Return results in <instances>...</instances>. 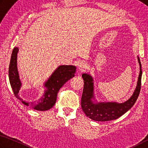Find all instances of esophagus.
<instances>
[{"label": "esophagus", "mask_w": 148, "mask_h": 148, "mask_svg": "<svg viewBox=\"0 0 148 148\" xmlns=\"http://www.w3.org/2000/svg\"><path fill=\"white\" fill-rule=\"evenodd\" d=\"M87 64L85 63V62H79L78 64V69L80 70V71H84L85 69H87Z\"/></svg>", "instance_id": "1"}]
</instances>
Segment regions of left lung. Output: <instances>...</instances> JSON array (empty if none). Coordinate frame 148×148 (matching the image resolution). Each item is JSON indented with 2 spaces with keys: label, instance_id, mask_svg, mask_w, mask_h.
<instances>
[{
  "label": "left lung",
  "instance_id": "obj_1",
  "mask_svg": "<svg viewBox=\"0 0 148 148\" xmlns=\"http://www.w3.org/2000/svg\"><path fill=\"white\" fill-rule=\"evenodd\" d=\"M137 58L140 65V73L136 88L131 97L123 103L98 102L94 96V79L89 74L82 75L84 84L81 98V107L87 117L94 121H110L120 117L131 108L138 97L141 88L142 66L139 57L137 56Z\"/></svg>",
  "mask_w": 148,
  "mask_h": 148
}]
</instances>
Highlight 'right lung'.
Segmentation results:
<instances>
[{"instance_id": "obj_1", "label": "right lung", "mask_w": 148, "mask_h": 148, "mask_svg": "<svg viewBox=\"0 0 148 148\" xmlns=\"http://www.w3.org/2000/svg\"><path fill=\"white\" fill-rule=\"evenodd\" d=\"M19 47H15L13 49L11 60L10 62L8 76L10 85L13 89L15 96L21 100L23 104L33 109L39 111H45L51 108L56 103L57 94L61 87L75 76L76 67L75 66L62 65L54 70L49 78L43 84L45 90L42 96L37 101L27 102L23 100L19 95V90L22 86L19 72L17 69V53Z\"/></svg>"}]
</instances>
